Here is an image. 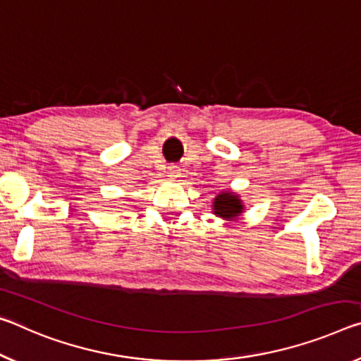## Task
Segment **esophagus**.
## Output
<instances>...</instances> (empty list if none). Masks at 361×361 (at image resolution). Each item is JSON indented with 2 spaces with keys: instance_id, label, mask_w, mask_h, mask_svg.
Returning a JSON list of instances; mask_svg holds the SVG:
<instances>
[{
  "instance_id": "esophagus-1",
  "label": "esophagus",
  "mask_w": 361,
  "mask_h": 361,
  "mask_svg": "<svg viewBox=\"0 0 361 361\" xmlns=\"http://www.w3.org/2000/svg\"><path fill=\"white\" fill-rule=\"evenodd\" d=\"M168 176L171 177V179H176V177L180 176V168L177 166V164H171V166L168 168Z\"/></svg>"
}]
</instances>
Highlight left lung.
<instances>
[{
  "label": "left lung",
  "instance_id": "1",
  "mask_svg": "<svg viewBox=\"0 0 361 361\" xmlns=\"http://www.w3.org/2000/svg\"><path fill=\"white\" fill-rule=\"evenodd\" d=\"M212 208H214V214L217 217L232 221L236 216H240L241 212H243L245 206H243V203H241L238 195L233 192H224V193L217 195V197L214 198Z\"/></svg>",
  "mask_w": 361,
  "mask_h": 361
}]
</instances>
